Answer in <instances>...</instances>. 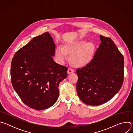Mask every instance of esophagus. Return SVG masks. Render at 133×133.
<instances>
[{
	"instance_id": "obj_1",
	"label": "esophagus",
	"mask_w": 133,
	"mask_h": 133,
	"mask_svg": "<svg viewBox=\"0 0 133 133\" xmlns=\"http://www.w3.org/2000/svg\"><path fill=\"white\" fill-rule=\"evenodd\" d=\"M74 72V70L70 68H69L68 69V70H67V73H68V74H70L72 73V72Z\"/></svg>"
}]
</instances>
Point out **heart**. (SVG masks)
I'll list each match as a JSON object with an SVG mask.
<instances>
[{"label": "heart", "mask_w": 133, "mask_h": 133, "mask_svg": "<svg viewBox=\"0 0 133 133\" xmlns=\"http://www.w3.org/2000/svg\"><path fill=\"white\" fill-rule=\"evenodd\" d=\"M94 51L95 45L93 43L85 40H79L66 43L63 48L57 47L55 54L61 63L67 59V54H71V63L75 67H83L91 61Z\"/></svg>", "instance_id": "obj_1"}]
</instances>
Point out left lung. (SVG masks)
I'll use <instances>...</instances> for the list:
<instances>
[{
  "label": "left lung",
  "instance_id": "8db88e82",
  "mask_svg": "<svg viewBox=\"0 0 133 133\" xmlns=\"http://www.w3.org/2000/svg\"><path fill=\"white\" fill-rule=\"evenodd\" d=\"M101 43L93 59L76 70L77 95L85 104L98 106L111 99L121 88L124 60L115 43L100 35Z\"/></svg>",
  "mask_w": 133,
  "mask_h": 133
}]
</instances>
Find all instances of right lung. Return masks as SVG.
Instances as JSON below:
<instances>
[{
  "instance_id": "1",
  "label": "right lung",
  "mask_w": 133,
  "mask_h": 133,
  "mask_svg": "<svg viewBox=\"0 0 133 133\" xmlns=\"http://www.w3.org/2000/svg\"><path fill=\"white\" fill-rule=\"evenodd\" d=\"M55 49L52 38L46 32L19 49L11 61L14 89L25 104L37 110L55 104L58 85L67 76V67L53 60Z\"/></svg>"
}]
</instances>
